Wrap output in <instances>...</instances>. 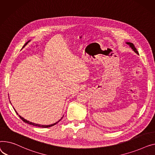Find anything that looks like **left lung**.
Here are the masks:
<instances>
[{"instance_id": "8db88e82", "label": "left lung", "mask_w": 155, "mask_h": 155, "mask_svg": "<svg viewBox=\"0 0 155 155\" xmlns=\"http://www.w3.org/2000/svg\"><path fill=\"white\" fill-rule=\"evenodd\" d=\"M126 44H128L130 46L131 48V49L136 53V54H138V51H137V49H136V48L134 47V44H133V43H131V42H126Z\"/></svg>"}]
</instances>
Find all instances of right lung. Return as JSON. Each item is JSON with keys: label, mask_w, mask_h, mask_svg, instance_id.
Segmentation results:
<instances>
[{"label": "right lung", "mask_w": 155, "mask_h": 155, "mask_svg": "<svg viewBox=\"0 0 155 155\" xmlns=\"http://www.w3.org/2000/svg\"><path fill=\"white\" fill-rule=\"evenodd\" d=\"M29 42V41H28V42H27L25 44V45H24L23 46V48L25 46V45L28 43ZM15 111L16 112V111L15 110ZM16 113L18 114V113L16 112ZM19 116L20 117V118L21 119L24 121V122H25V123H27V124H31V125H33V126H38V127H41V128H49V127H51V126H54V125H55L56 124H57L58 123V122H56V123H54V124H50V125H41V124H35V123H32V122H30V121H27V120H25L24 117H21L20 115H19ZM61 118V119H62ZM61 119L59 121H60L61 120ZM58 121V122H59Z\"/></svg>", "instance_id": "1"}]
</instances>
